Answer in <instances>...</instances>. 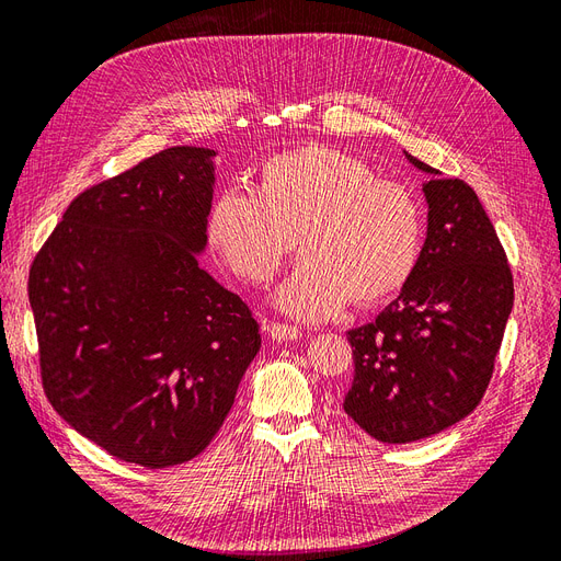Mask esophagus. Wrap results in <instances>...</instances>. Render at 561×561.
I'll list each match as a JSON object with an SVG mask.
<instances>
[{
  "instance_id": "34e87169",
  "label": "esophagus",
  "mask_w": 561,
  "mask_h": 561,
  "mask_svg": "<svg viewBox=\"0 0 561 561\" xmlns=\"http://www.w3.org/2000/svg\"><path fill=\"white\" fill-rule=\"evenodd\" d=\"M266 332L271 339H276V342H295V339L301 336V330L295 325H285V322H268Z\"/></svg>"
}]
</instances>
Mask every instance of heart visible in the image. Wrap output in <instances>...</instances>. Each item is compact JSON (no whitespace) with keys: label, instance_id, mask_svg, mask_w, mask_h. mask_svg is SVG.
Listing matches in <instances>:
<instances>
[{"label":"heart","instance_id":"obj_1","mask_svg":"<svg viewBox=\"0 0 561 561\" xmlns=\"http://www.w3.org/2000/svg\"><path fill=\"white\" fill-rule=\"evenodd\" d=\"M206 236L233 276L266 283L299 241L304 257L274 293L276 307L299 320H322L377 307L414 278L426 236L419 196L377 178L360 157L304 145L266 159L254 190L219 192Z\"/></svg>","mask_w":561,"mask_h":561}]
</instances>
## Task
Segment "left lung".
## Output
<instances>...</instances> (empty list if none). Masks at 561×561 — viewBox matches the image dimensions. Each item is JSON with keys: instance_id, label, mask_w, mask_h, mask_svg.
Masks as SVG:
<instances>
[{"instance_id": "8db88e82", "label": "left lung", "mask_w": 561, "mask_h": 561, "mask_svg": "<svg viewBox=\"0 0 561 561\" xmlns=\"http://www.w3.org/2000/svg\"><path fill=\"white\" fill-rule=\"evenodd\" d=\"M423 184L428 231L414 278L375 322L351 330L355 375L344 412L379 443L431 437L480 404L515 287L478 194L407 154Z\"/></svg>"}]
</instances>
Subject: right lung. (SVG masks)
I'll list each match as a JSON object with an SVG mask.
<instances>
[{
  "label": "right lung",
  "mask_w": 561,
  "mask_h": 561,
  "mask_svg": "<svg viewBox=\"0 0 561 561\" xmlns=\"http://www.w3.org/2000/svg\"><path fill=\"white\" fill-rule=\"evenodd\" d=\"M213 159L171 147L91 186L30 268L44 393L126 463L171 468L206 449L262 346L248 304L198 266Z\"/></svg>",
  "instance_id": "1"
}]
</instances>
